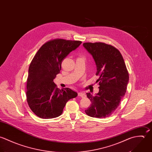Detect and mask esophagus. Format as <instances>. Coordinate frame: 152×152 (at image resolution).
I'll return each mask as SVG.
<instances>
[{
    "mask_svg": "<svg viewBox=\"0 0 152 152\" xmlns=\"http://www.w3.org/2000/svg\"><path fill=\"white\" fill-rule=\"evenodd\" d=\"M78 96H80V97H82V98L86 97V94H85V93H83V92H79V93H78Z\"/></svg>",
    "mask_w": 152,
    "mask_h": 152,
    "instance_id": "34e87169",
    "label": "esophagus"
}]
</instances>
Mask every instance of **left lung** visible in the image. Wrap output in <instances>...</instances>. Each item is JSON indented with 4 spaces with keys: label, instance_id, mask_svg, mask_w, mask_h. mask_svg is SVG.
<instances>
[{
    "label": "left lung",
    "instance_id": "left-lung-1",
    "mask_svg": "<svg viewBox=\"0 0 152 152\" xmlns=\"http://www.w3.org/2000/svg\"><path fill=\"white\" fill-rule=\"evenodd\" d=\"M83 47L91 55L99 76V91L93 96L87 93L91 104L85 113L89 116L106 118L118 108L126 91L129 73L121 52L104 43H84Z\"/></svg>",
    "mask_w": 152,
    "mask_h": 152
}]
</instances>
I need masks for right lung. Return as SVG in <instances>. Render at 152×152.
Returning a JSON list of instances; mask_svg holds the SVG:
<instances>
[{
    "label": "right lung",
    "mask_w": 152,
    "mask_h": 152,
    "mask_svg": "<svg viewBox=\"0 0 152 152\" xmlns=\"http://www.w3.org/2000/svg\"><path fill=\"white\" fill-rule=\"evenodd\" d=\"M82 43L80 41L57 39L39 49L28 71L26 97L31 111L42 119L61 116L67 102L77 96L69 88L59 89L53 82L60 73L62 61Z\"/></svg>",
    "instance_id": "1"
}]
</instances>
